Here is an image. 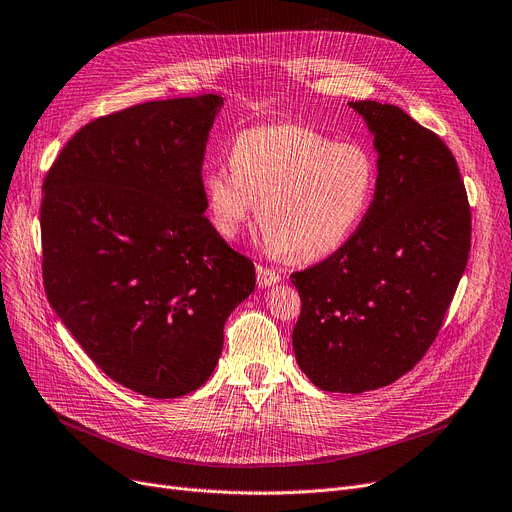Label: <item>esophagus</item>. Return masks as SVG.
<instances>
[{
    "instance_id": "obj_1",
    "label": "esophagus",
    "mask_w": 512,
    "mask_h": 512,
    "mask_svg": "<svg viewBox=\"0 0 512 512\" xmlns=\"http://www.w3.org/2000/svg\"><path fill=\"white\" fill-rule=\"evenodd\" d=\"M256 279H258L260 288H271V285L281 281V275L275 269L262 267V264H258V267H256Z\"/></svg>"
}]
</instances>
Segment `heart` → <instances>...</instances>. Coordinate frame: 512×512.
Listing matches in <instances>:
<instances>
[{"label": "heart", "instance_id": "obj_1", "mask_svg": "<svg viewBox=\"0 0 512 512\" xmlns=\"http://www.w3.org/2000/svg\"><path fill=\"white\" fill-rule=\"evenodd\" d=\"M378 189V163L357 142H334L298 124L260 126L231 145V166L203 176L214 231L233 239L258 201L267 248L296 262L334 254L349 241Z\"/></svg>", "mask_w": 512, "mask_h": 512}]
</instances>
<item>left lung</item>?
Wrapping results in <instances>:
<instances>
[{"label": "left lung", "mask_w": 512, "mask_h": 512, "mask_svg": "<svg viewBox=\"0 0 512 512\" xmlns=\"http://www.w3.org/2000/svg\"><path fill=\"white\" fill-rule=\"evenodd\" d=\"M374 136L378 189L357 233L290 279L292 346L321 391L365 393L407 374L437 338L470 252V208L445 142L405 111L349 102Z\"/></svg>", "instance_id": "obj_1"}]
</instances>
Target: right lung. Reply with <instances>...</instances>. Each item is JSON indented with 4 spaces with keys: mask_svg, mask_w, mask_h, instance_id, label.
<instances>
[{
    "mask_svg": "<svg viewBox=\"0 0 512 512\" xmlns=\"http://www.w3.org/2000/svg\"><path fill=\"white\" fill-rule=\"evenodd\" d=\"M222 96L153 100L90 121L44 180V285L86 355L130 391H197L224 321L254 292L250 258L203 216L201 166Z\"/></svg>",
    "mask_w": 512,
    "mask_h": 512,
    "instance_id": "add662e5",
    "label": "right lung"
}]
</instances>
